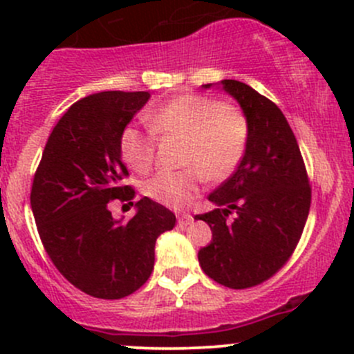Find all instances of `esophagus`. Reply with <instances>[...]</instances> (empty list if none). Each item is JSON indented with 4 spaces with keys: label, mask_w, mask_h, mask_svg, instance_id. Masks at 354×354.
Returning <instances> with one entry per match:
<instances>
[{
    "label": "esophagus",
    "mask_w": 354,
    "mask_h": 354,
    "mask_svg": "<svg viewBox=\"0 0 354 354\" xmlns=\"http://www.w3.org/2000/svg\"><path fill=\"white\" fill-rule=\"evenodd\" d=\"M194 223V217L190 214H178V224L180 226H190Z\"/></svg>",
    "instance_id": "1"
}]
</instances>
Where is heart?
Segmentation results:
<instances>
[{"label":"heart","instance_id":"b5f03b06","mask_svg":"<svg viewBox=\"0 0 354 354\" xmlns=\"http://www.w3.org/2000/svg\"><path fill=\"white\" fill-rule=\"evenodd\" d=\"M155 133L183 138L181 171H160L144 183V194L157 203L183 209L198 194L200 183L223 181L238 169L250 138L248 118L236 106L200 94H185L149 111ZM124 164L145 173L154 164L156 140L151 131L127 127L120 138Z\"/></svg>","mask_w":354,"mask_h":354}]
</instances>
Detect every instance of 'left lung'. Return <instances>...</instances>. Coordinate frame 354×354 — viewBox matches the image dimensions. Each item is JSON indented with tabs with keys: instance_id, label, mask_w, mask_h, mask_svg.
<instances>
[{
	"instance_id": "8db88e82",
	"label": "left lung",
	"mask_w": 354,
	"mask_h": 354,
	"mask_svg": "<svg viewBox=\"0 0 354 354\" xmlns=\"http://www.w3.org/2000/svg\"><path fill=\"white\" fill-rule=\"evenodd\" d=\"M219 87L243 109L250 138L233 176L209 195L217 209L195 216L212 231L198 262L216 283L246 289L270 279L292 255L308 217L312 188L283 111L243 82L221 80Z\"/></svg>"
}]
</instances>
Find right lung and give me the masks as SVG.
Segmentation results:
<instances>
[{
  "label": "right lung",
  "mask_w": 354,
  "mask_h": 354,
  "mask_svg": "<svg viewBox=\"0 0 354 354\" xmlns=\"http://www.w3.org/2000/svg\"><path fill=\"white\" fill-rule=\"evenodd\" d=\"M149 92L87 95L53 128L34 174L30 205L44 250L68 283L102 299H120L144 286L154 269L159 234L176 216L144 197L128 223L111 216L113 200L133 205L135 190L121 160L120 138Z\"/></svg>",
  "instance_id": "right-lung-1"
}]
</instances>
